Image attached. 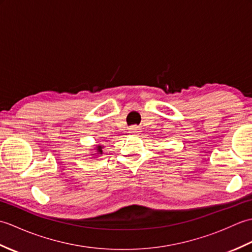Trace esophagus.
Masks as SVG:
<instances>
[{
	"label": "esophagus",
	"instance_id": "34e87169",
	"mask_svg": "<svg viewBox=\"0 0 252 252\" xmlns=\"http://www.w3.org/2000/svg\"><path fill=\"white\" fill-rule=\"evenodd\" d=\"M129 130L131 133H138L140 132V127H138L137 126H132Z\"/></svg>",
	"mask_w": 252,
	"mask_h": 252
}]
</instances>
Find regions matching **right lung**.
Here are the masks:
<instances>
[{
    "label": "right lung",
    "mask_w": 252,
    "mask_h": 252,
    "mask_svg": "<svg viewBox=\"0 0 252 252\" xmlns=\"http://www.w3.org/2000/svg\"><path fill=\"white\" fill-rule=\"evenodd\" d=\"M103 149H104V146L103 145H96L92 151H91V156H92L93 158H97L98 155H103Z\"/></svg>",
    "instance_id": "add662e5"
}]
</instances>
